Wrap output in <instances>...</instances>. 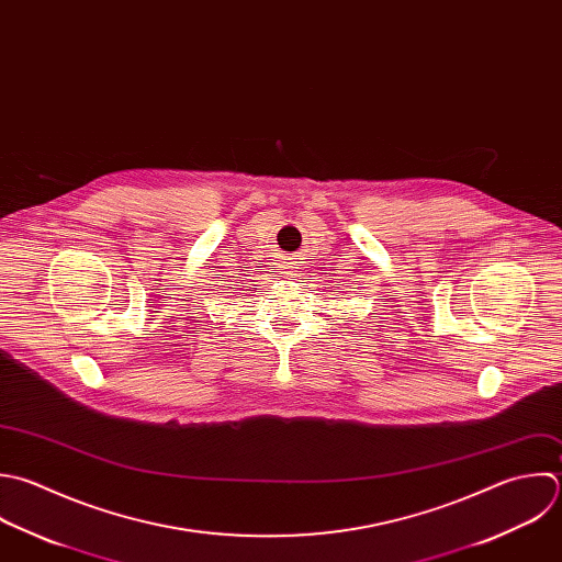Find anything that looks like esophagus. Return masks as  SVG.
I'll return each instance as SVG.
<instances>
[{
	"label": "esophagus",
	"mask_w": 562,
	"mask_h": 562,
	"mask_svg": "<svg viewBox=\"0 0 562 562\" xmlns=\"http://www.w3.org/2000/svg\"><path fill=\"white\" fill-rule=\"evenodd\" d=\"M293 269H295V267H293V262H286V265H284V271H282V273H284L286 278H293V276H295V271H293Z\"/></svg>",
	"instance_id": "34e87169"
}]
</instances>
